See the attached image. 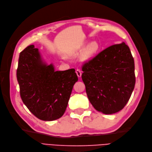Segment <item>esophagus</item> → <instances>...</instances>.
I'll return each mask as SVG.
<instances>
[{
    "label": "esophagus",
    "mask_w": 152,
    "mask_h": 152,
    "mask_svg": "<svg viewBox=\"0 0 152 152\" xmlns=\"http://www.w3.org/2000/svg\"><path fill=\"white\" fill-rule=\"evenodd\" d=\"M75 72H76V73H77V76L79 77H81V75H82V71L80 70V69L77 68Z\"/></svg>",
    "instance_id": "1"
}]
</instances>
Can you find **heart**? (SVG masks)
<instances>
[{
    "label": "heart",
    "instance_id": "obj_1",
    "mask_svg": "<svg viewBox=\"0 0 152 152\" xmlns=\"http://www.w3.org/2000/svg\"><path fill=\"white\" fill-rule=\"evenodd\" d=\"M98 48H99V45L97 42H95V41L92 42L86 49L83 54V58L87 59L90 58L91 56H93L96 51H97ZM84 49H85V46H83L81 48V50H83Z\"/></svg>",
    "mask_w": 152,
    "mask_h": 152
}]
</instances>
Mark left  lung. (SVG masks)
Here are the masks:
<instances>
[{
    "instance_id": "left-lung-1",
    "label": "left lung",
    "mask_w": 152,
    "mask_h": 152,
    "mask_svg": "<svg viewBox=\"0 0 152 152\" xmlns=\"http://www.w3.org/2000/svg\"><path fill=\"white\" fill-rule=\"evenodd\" d=\"M89 102L98 112L112 114L129 100L136 83L134 61L124 42L103 50L82 66Z\"/></svg>"
}]
</instances>
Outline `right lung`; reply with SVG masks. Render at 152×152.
Returning a JSON list of instances; mask_svg holds the SVG:
<instances>
[{"label":"right lung","instance_id":"1","mask_svg":"<svg viewBox=\"0 0 152 152\" xmlns=\"http://www.w3.org/2000/svg\"><path fill=\"white\" fill-rule=\"evenodd\" d=\"M16 77L23 102L36 117L45 121L63 116L78 80L74 68L55 72L52 64L45 65L34 45L20 53Z\"/></svg>","mask_w":152,"mask_h":152}]
</instances>
